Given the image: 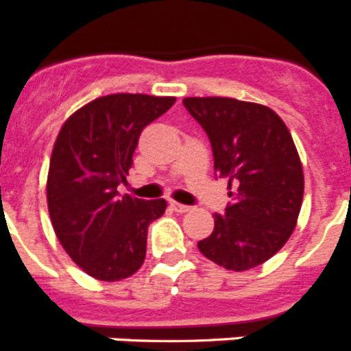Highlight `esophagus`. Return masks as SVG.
I'll return each mask as SVG.
<instances>
[{
  "mask_svg": "<svg viewBox=\"0 0 351 351\" xmlns=\"http://www.w3.org/2000/svg\"><path fill=\"white\" fill-rule=\"evenodd\" d=\"M170 209L172 210H176V213H181V214H184V213H188V210H191V207L190 206H184V204H179V202H170Z\"/></svg>",
  "mask_w": 351,
  "mask_h": 351,
  "instance_id": "obj_1",
  "label": "esophagus"
}]
</instances>
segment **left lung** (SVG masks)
Wrapping results in <instances>:
<instances>
[{
	"label": "left lung",
	"mask_w": 351,
	"mask_h": 351,
	"mask_svg": "<svg viewBox=\"0 0 351 351\" xmlns=\"http://www.w3.org/2000/svg\"><path fill=\"white\" fill-rule=\"evenodd\" d=\"M182 104L206 130L214 172L228 179L232 197L198 250L228 271L256 267L285 246L299 218L304 172L293 138L265 105L221 96Z\"/></svg>",
	"instance_id": "left-lung-1"
}]
</instances>
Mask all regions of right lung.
<instances>
[{
	"label": "right lung",
	"mask_w": 351,
	"mask_h": 351,
	"mask_svg": "<svg viewBox=\"0 0 351 351\" xmlns=\"http://www.w3.org/2000/svg\"><path fill=\"white\" fill-rule=\"evenodd\" d=\"M176 104L173 96L117 93L71 114L52 149L47 206L70 258L100 281H119L141 269L149 223L163 216V198L123 195L142 130Z\"/></svg>",
	"instance_id": "obj_1"
}]
</instances>
